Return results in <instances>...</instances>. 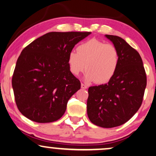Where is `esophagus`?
Here are the masks:
<instances>
[{
  "label": "esophagus",
  "mask_w": 156,
  "mask_h": 156,
  "mask_svg": "<svg viewBox=\"0 0 156 156\" xmlns=\"http://www.w3.org/2000/svg\"><path fill=\"white\" fill-rule=\"evenodd\" d=\"M87 87H87V85L82 84H82H81V88H82V89H87Z\"/></svg>",
  "instance_id": "esophagus-1"
}]
</instances>
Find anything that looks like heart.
Returning a JSON list of instances; mask_svg holds the SVG:
<instances>
[{"instance_id":"heart-1","label":"heart","mask_w":156,"mask_h":156,"mask_svg":"<svg viewBox=\"0 0 156 156\" xmlns=\"http://www.w3.org/2000/svg\"><path fill=\"white\" fill-rule=\"evenodd\" d=\"M67 62L73 75H79L86 67V82L105 84L116 73L119 63V54L113 44H105L93 38L79 45L77 52H70Z\"/></svg>"}]
</instances>
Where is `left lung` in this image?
<instances>
[{
    "label": "left lung",
    "instance_id": "left-lung-1",
    "mask_svg": "<svg viewBox=\"0 0 156 156\" xmlns=\"http://www.w3.org/2000/svg\"><path fill=\"white\" fill-rule=\"evenodd\" d=\"M119 54L116 73L107 84L88 89L87 115L94 124L102 128L125 123L139 109L146 87V75L139 53L124 40L105 35Z\"/></svg>",
    "mask_w": 156,
    "mask_h": 156
}]
</instances>
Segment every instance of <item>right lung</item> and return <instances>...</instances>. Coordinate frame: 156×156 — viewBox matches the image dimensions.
Wrapping results in <instances>:
<instances>
[{
	"mask_svg": "<svg viewBox=\"0 0 156 156\" xmlns=\"http://www.w3.org/2000/svg\"><path fill=\"white\" fill-rule=\"evenodd\" d=\"M89 32H51L23 49L12 78L16 105L23 116L50 123L65 114L68 100L81 87L70 72L68 55Z\"/></svg>",
	"mask_w": 156,
	"mask_h": 156,
	"instance_id": "1",
	"label": "right lung"
}]
</instances>
